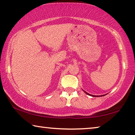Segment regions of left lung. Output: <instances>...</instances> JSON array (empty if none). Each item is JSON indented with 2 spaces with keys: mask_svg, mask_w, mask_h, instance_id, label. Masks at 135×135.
Returning <instances> with one entry per match:
<instances>
[{
  "mask_svg": "<svg viewBox=\"0 0 135 135\" xmlns=\"http://www.w3.org/2000/svg\"><path fill=\"white\" fill-rule=\"evenodd\" d=\"M84 92L86 93V94H87V95H90V96H92V97H100V96H95V95H90V94H88V93H87V92H85V91H84ZM101 96H104V95H101Z\"/></svg>",
  "mask_w": 135,
  "mask_h": 135,
  "instance_id": "obj_1",
  "label": "left lung"
}]
</instances>
